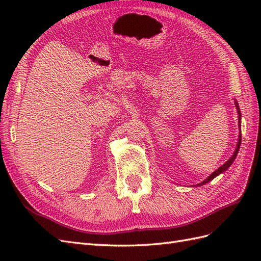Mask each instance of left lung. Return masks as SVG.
Masks as SVG:
<instances>
[{"instance_id":"left-lung-1","label":"left lung","mask_w":261,"mask_h":261,"mask_svg":"<svg viewBox=\"0 0 261 261\" xmlns=\"http://www.w3.org/2000/svg\"><path fill=\"white\" fill-rule=\"evenodd\" d=\"M236 107H237V110H238V118H239V126H240V116H242V113H240V111H239V108H238V103L236 102ZM240 142H242V135H239V138H238V143H237V148H236V151L233 152V155L228 160V161H227L225 164H223L222 166H220V168L218 169V170H216L215 172L214 173H212V174L207 177L205 181H203L202 183H199V184H197V185H203V184H206V183H208L210 181H212V179L215 177V176H217L218 174H220V173L222 172H224V171H226L227 169L229 168V166L232 164V162H233V160L236 159V155H237V153H238V151H239V148H240Z\"/></svg>"}]
</instances>
